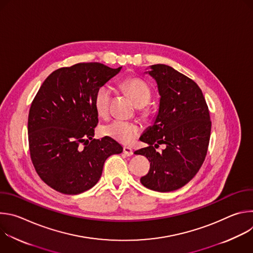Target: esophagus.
Returning <instances> with one entry per match:
<instances>
[{
    "mask_svg": "<svg viewBox=\"0 0 253 253\" xmlns=\"http://www.w3.org/2000/svg\"><path fill=\"white\" fill-rule=\"evenodd\" d=\"M123 153L127 156H131V155H133V150H132V148L125 146V147H123Z\"/></svg>",
    "mask_w": 253,
    "mask_h": 253,
    "instance_id": "1",
    "label": "esophagus"
}]
</instances>
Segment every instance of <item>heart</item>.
Instances as JSON below:
<instances>
[{
  "instance_id": "1",
  "label": "heart",
  "mask_w": 253,
  "mask_h": 253,
  "mask_svg": "<svg viewBox=\"0 0 253 253\" xmlns=\"http://www.w3.org/2000/svg\"><path fill=\"white\" fill-rule=\"evenodd\" d=\"M122 86L129 94L134 103L143 107L149 103L151 99V91L148 85L141 79L130 78L126 79ZM113 89L110 85L104 84L100 86L94 95V107L100 116H106L109 112V105L112 98ZM102 134L122 144H130L140 134L141 127L134 122L115 119L105 124L102 129Z\"/></svg>"
}]
</instances>
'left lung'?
Here are the masks:
<instances>
[{
    "label": "left lung",
    "mask_w": 253,
    "mask_h": 253,
    "mask_svg": "<svg viewBox=\"0 0 253 253\" xmlns=\"http://www.w3.org/2000/svg\"><path fill=\"white\" fill-rule=\"evenodd\" d=\"M150 69L145 73L157 83L159 109L154 124L140 138L149 146L134 153L150 162V170L141 177V183L154 191L170 192L187 184L202 166L211 121L202 91L193 80L164 64ZM159 143L167 145L161 154L155 150Z\"/></svg>",
    "instance_id": "left-lung-1"
}]
</instances>
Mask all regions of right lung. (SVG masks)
<instances>
[{
    "mask_svg": "<svg viewBox=\"0 0 253 253\" xmlns=\"http://www.w3.org/2000/svg\"><path fill=\"white\" fill-rule=\"evenodd\" d=\"M101 63H79L54 71L35 96L29 111L28 138L33 165L43 181L63 194L92 188L106 159L123 151L109 137L94 139L97 89L117 75Z\"/></svg>",
    "mask_w": 253,
    "mask_h": 253,
    "instance_id": "obj_1",
    "label": "right lung"
}]
</instances>
